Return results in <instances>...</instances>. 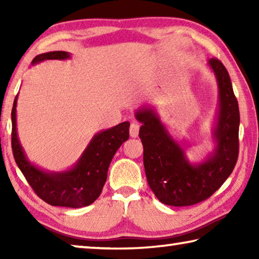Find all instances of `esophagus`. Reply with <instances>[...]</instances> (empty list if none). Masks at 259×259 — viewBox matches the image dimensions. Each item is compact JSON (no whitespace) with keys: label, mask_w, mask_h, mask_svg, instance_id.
<instances>
[{"label":"esophagus","mask_w":259,"mask_h":259,"mask_svg":"<svg viewBox=\"0 0 259 259\" xmlns=\"http://www.w3.org/2000/svg\"><path fill=\"white\" fill-rule=\"evenodd\" d=\"M138 134H139V124L138 123H131L130 125V136L133 138L138 137Z\"/></svg>","instance_id":"obj_1"}]
</instances>
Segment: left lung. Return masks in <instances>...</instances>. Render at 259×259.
I'll list each match as a JSON object with an SVG mask.
<instances>
[{"label":"left lung","mask_w":259,"mask_h":259,"mask_svg":"<svg viewBox=\"0 0 259 259\" xmlns=\"http://www.w3.org/2000/svg\"><path fill=\"white\" fill-rule=\"evenodd\" d=\"M208 64L218 83L219 108L212 134L217 145L203 162L199 164L188 162L185 152L152 108H140L136 112V119L143 123L139 137L144 147L147 183L162 203L172 207H186L210 198L229 178L238 161V100L222 61L211 58Z\"/></svg>","instance_id":"obj_1"}]
</instances>
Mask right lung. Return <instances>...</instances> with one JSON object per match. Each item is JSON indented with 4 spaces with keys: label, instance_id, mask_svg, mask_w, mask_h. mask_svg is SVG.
<instances>
[{
    "label": "right lung",
    "instance_id": "right-lung-1",
    "mask_svg": "<svg viewBox=\"0 0 259 259\" xmlns=\"http://www.w3.org/2000/svg\"><path fill=\"white\" fill-rule=\"evenodd\" d=\"M66 51H51L35 57L32 64L48 59H67ZM16 96L12 106L11 146L17 165L33 188L35 194L55 207L82 208L97 200L107 179V170L114 154L129 138V122L100 131L94 136L80 160L72 169L63 172L45 171L30 163L17 135Z\"/></svg>",
    "mask_w": 259,
    "mask_h": 259
}]
</instances>
